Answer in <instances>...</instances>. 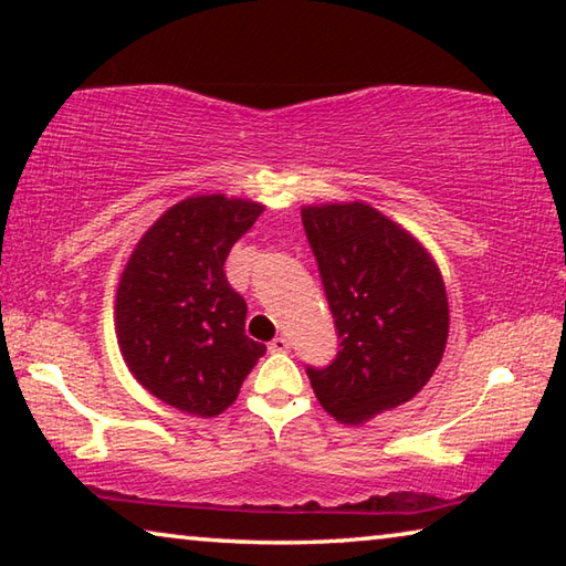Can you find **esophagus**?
Listing matches in <instances>:
<instances>
[{
	"instance_id": "1",
	"label": "esophagus",
	"mask_w": 566,
	"mask_h": 566,
	"mask_svg": "<svg viewBox=\"0 0 566 566\" xmlns=\"http://www.w3.org/2000/svg\"><path fill=\"white\" fill-rule=\"evenodd\" d=\"M290 347H292V344H290V339H286V337H274L270 342V352L272 354H284V352H290Z\"/></svg>"
}]
</instances>
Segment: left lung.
<instances>
[{
    "label": "left lung",
    "instance_id": "1",
    "mask_svg": "<svg viewBox=\"0 0 566 566\" xmlns=\"http://www.w3.org/2000/svg\"><path fill=\"white\" fill-rule=\"evenodd\" d=\"M339 352L306 367L319 405L361 424L417 395L442 361L449 306L442 274L415 237L375 207H304Z\"/></svg>",
    "mask_w": 566,
    "mask_h": 566
}]
</instances>
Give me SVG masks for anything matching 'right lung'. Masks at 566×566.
<instances>
[{
  "label": "right lung",
  "mask_w": 566,
  "mask_h": 566,
  "mask_svg": "<svg viewBox=\"0 0 566 566\" xmlns=\"http://www.w3.org/2000/svg\"><path fill=\"white\" fill-rule=\"evenodd\" d=\"M262 212L247 199L189 197L149 227L122 272V357L142 387L187 415H222L266 352L244 334L247 302L224 274L229 249Z\"/></svg>",
  "instance_id": "right-lung-1"
}]
</instances>
